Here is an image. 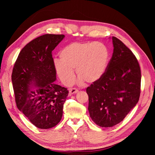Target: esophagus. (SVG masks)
Here are the masks:
<instances>
[{
	"instance_id": "34e87169",
	"label": "esophagus",
	"mask_w": 155,
	"mask_h": 155,
	"mask_svg": "<svg viewBox=\"0 0 155 155\" xmlns=\"http://www.w3.org/2000/svg\"><path fill=\"white\" fill-rule=\"evenodd\" d=\"M78 92V90L76 88H70L69 89V95L71 96L72 94H76Z\"/></svg>"
}]
</instances>
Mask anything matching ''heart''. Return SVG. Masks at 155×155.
<instances>
[{
	"mask_svg": "<svg viewBox=\"0 0 155 155\" xmlns=\"http://www.w3.org/2000/svg\"><path fill=\"white\" fill-rule=\"evenodd\" d=\"M59 59L54 67L56 74L65 85H70L75 78L74 69L79 76L78 82L92 83L104 76L107 67L109 51L101 42H74L60 51Z\"/></svg>",
	"mask_w": 155,
	"mask_h": 155,
	"instance_id": "obj_1",
	"label": "heart"
}]
</instances>
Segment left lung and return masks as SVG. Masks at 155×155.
<instances>
[{
	"instance_id": "1",
	"label": "left lung",
	"mask_w": 155,
	"mask_h": 155,
	"mask_svg": "<svg viewBox=\"0 0 155 155\" xmlns=\"http://www.w3.org/2000/svg\"><path fill=\"white\" fill-rule=\"evenodd\" d=\"M113 54L104 76L87 87L91 118L101 127L122 121L136 106L140 95L141 71L133 53L115 37Z\"/></svg>"
}]
</instances>
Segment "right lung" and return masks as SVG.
Segmentation results:
<instances>
[{
  "mask_svg": "<svg viewBox=\"0 0 155 155\" xmlns=\"http://www.w3.org/2000/svg\"><path fill=\"white\" fill-rule=\"evenodd\" d=\"M64 35L45 34L22 49L12 75L18 109L39 129L54 127L61 120L67 88L56 85L52 51Z\"/></svg>",
  "mask_w": 155,
  "mask_h": 155,
  "instance_id": "obj_1",
  "label": "right lung"
}]
</instances>
